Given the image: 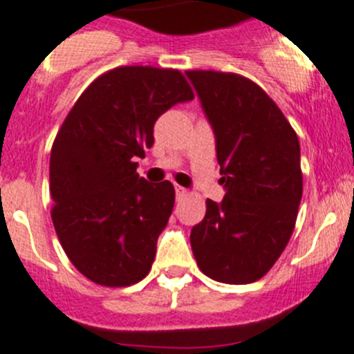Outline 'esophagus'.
Masks as SVG:
<instances>
[{
	"label": "esophagus",
	"mask_w": 354,
	"mask_h": 354,
	"mask_svg": "<svg viewBox=\"0 0 354 354\" xmlns=\"http://www.w3.org/2000/svg\"><path fill=\"white\" fill-rule=\"evenodd\" d=\"M174 190H176V198H178V199L185 198V196L189 194V190H187V189H183V187H180V185H176V187H174Z\"/></svg>",
	"instance_id": "obj_1"
}]
</instances>
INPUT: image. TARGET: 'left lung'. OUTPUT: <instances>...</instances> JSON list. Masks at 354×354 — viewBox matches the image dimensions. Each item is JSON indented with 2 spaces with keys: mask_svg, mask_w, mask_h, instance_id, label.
<instances>
[{
  "mask_svg": "<svg viewBox=\"0 0 354 354\" xmlns=\"http://www.w3.org/2000/svg\"><path fill=\"white\" fill-rule=\"evenodd\" d=\"M215 135L223 201L207 199L190 232L203 274L244 285L283 253L297 219L303 174L299 140L262 87L235 73L187 71Z\"/></svg>",
  "mask_w": 354,
  "mask_h": 354,
  "instance_id": "left-lung-1",
  "label": "left lung"
}]
</instances>
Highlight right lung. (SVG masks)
Listing matches in <instances>:
<instances>
[{"instance_id":"obj_1","label":"right lung","mask_w":354,"mask_h":354,"mask_svg":"<svg viewBox=\"0 0 354 354\" xmlns=\"http://www.w3.org/2000/svg\"><path fill=\"white\" fill-rule=\"evenodd\" d=\"M190 100L180 71L115 67L85 88L60 126L49 158L51 219L71 263L94 283L128 287L151 269L174 187L140 178L135 160L155 142L156 119Z\"/></svg>"}]
</instances>
